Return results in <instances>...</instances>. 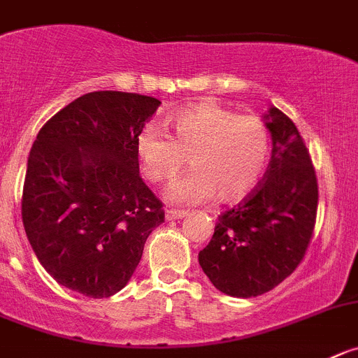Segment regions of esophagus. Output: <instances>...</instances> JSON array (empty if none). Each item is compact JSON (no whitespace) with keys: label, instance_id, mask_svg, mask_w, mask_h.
Masks as SVG:
<instances>
[{"label":"esophagus","instance_id":"obj_1","mask_svg":"<svg viewBox=\"0 0 358 358\" xmlns=\"http://www.w3.org/2000/svg\"><path fill=\"white\" fill-rule=\"evenodd\" d=\"M188 215L186 211H179V209H169L166 211V220H179V218H185Z\"/></svg>","mask_w":358,"mask_h":358}]
</instances>
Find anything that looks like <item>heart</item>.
<instances>
[{
    "instance_id": "heart-1",
    "label": "heart",
    "mask_w": 358,
    "mask_h": 358,
    "mask_svg": "<svg viewBox=\"0 0 358 358\" xmlns=\"http://www.w3.org/2000/svg\"><path fill=\"white\" fill-rule=\"evenodd\" d=\"M172 136L143 127L134 150L147 179L170 185L188 165L193 172L170 192V201L192 204L211 196L222 202L247 199L264 176L270 133L255 115H239L224 104L204 101L177 111L169 120Z\"/></svg>"
}]
</instances>
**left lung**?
Listing matches in <instances>:
<instances>
[{
	"label": "left lung",
	"mask_w": 358,
	"mask_h": 358,
	"mask_svg": "<svg viewBox=\"0 0 358 358\" xmlns=\"http://www.w3.org/2000/svg\"><path fill=\"white\" fill-rule=\"evenodd\" d=\"M271 159L257 188L218 216L199 264L213 286L236 298L273 289L306 255L317 211V179L303 138L287 115H264Z\"/></svg>",
	"instance_id": "1"
}]
</instances>
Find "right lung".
I'll return each instance as SVG.
<instances>
[{"label":"right lung","mask_w":358,"mask_h":358,"mask_svg":"<svg viewBox=\"0 0 358 358\" xmlns=\"http://www.w3.org/2000/svg\"><path fill=\"white\" fill-rule=\"evenodd\" d=\"M159 104L129 92H90L38 131L22 188V224L44 270L67 289L90 298L119 293L149 234L165 222L134 150Z\"/></svg>","instance_id":"add662e5"}]
</instances>
